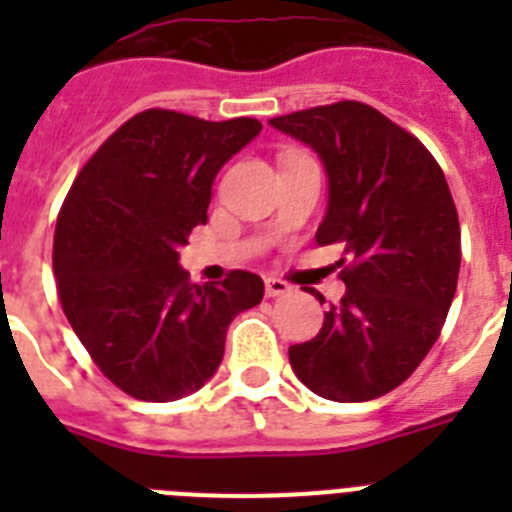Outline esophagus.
Masks as SVG:
<instances>
[{"label": "esophagus", "mask_w": 512, "mask_h": 512, "mask_svg": "<svg viewBox=\"0 0 512 512\" xmlns=\"http://www.w3.org/2000/svg\"><path fill=\"white\" fill-rule=\"evenodd\" d=\"M292 292V287H289L284 279H277V277H269L266 279V295L269 297H284Z\"/></svg>", "instance_id": "1"}]
</instances>
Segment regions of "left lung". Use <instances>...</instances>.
I'll list each match as a JSON object with an SVG mask.
<instances>
[{
	"label": "left lung",
	"mask_w": 512,
	"mask_h": 512,
	"mask_svg": "<svg viewBox=\"0 0 512 512\" xmlns=\"http://www.w3.org/2000/svg\"><path fill=\"white\" fill-rule=\"evenodd\" d=\"M269 125L318 153L328 207L315 241L346 256V295L318 336L289 346L292 372L325 400H377L418 369L454 300L461 230L446 176L415 135L364 102Z\"/></svg>",
	"instance_id": "8db88e82"
}]
</instances>
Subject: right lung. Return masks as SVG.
<instances>
[{"label": "right lung", "mask_w": 512, "mask_h": 512, "mask_svg": "<svg viewBox=\"0 0 512 512\" xmlns=\"http://www.w3.org/2000/svg\"><path fill=\"white\" fill-rule=\"evenodd\" d=\"M261 133L253 117L207 122L146 110L79 171L53 238V274L71 328L102 374L135 400L197 392L223 361L225 333L264 282L230 271L189 284L179 248L207 223L212 182Z\"/></svg>", "instance_id": "right-lung-1"}]
</instances>
